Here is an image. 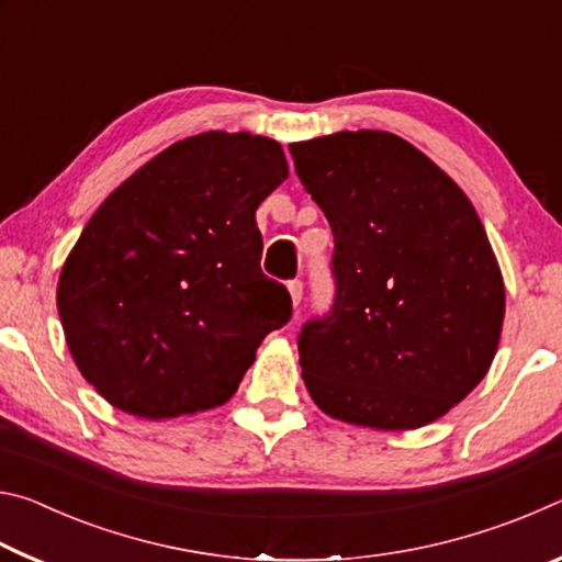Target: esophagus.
<instances>
[{"label": "esophagus", "instance_id": "1", "mask_svg": "<svg viewBox=\"0 0 562 562\" xmlns=\"http://www.w3.org/2000/svg\"><path fill=\"white\" fill-rule=\"evenodd\" d=\"M288 290H290V297H292L294 310H300V304H302V280L288 282Z\"/></svg>", "mask_w": 562, "mask_h": 562}]
</instances>
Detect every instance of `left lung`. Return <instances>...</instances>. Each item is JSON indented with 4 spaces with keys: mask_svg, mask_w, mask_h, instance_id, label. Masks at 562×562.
Wrapping results in <instances>:
<instances>
[{
    "mask_svg": "<svg viewBox=\"0 0 562 562\" xmlns=\"http://www.w3.org/2000/svg\"><path fill=\"white\" fill-rule=\"evenodd\" d=\"M290 154L335 235V302L297 337L310 396L379 431L436 422L486 376L506 315L471 201L386 131H339Z\"/></svg>",
    "mask_w": 562,
    "mask_h": 562,
    "instance_id": "obj_1",
    "label": "left lung"
}]
</instances>
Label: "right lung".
Listing matches in <instances>:
<instances>
[{
    "label": "right lung",
    "mask_w": 562,
    "mask_h": 562,
    "mask_svg": "<svg viewBox=\"0 0 562 562\" xmlns=\"http://www.w3.org/2000/svg\"><path fill=\"white\" fill-rule=\"evenodd\" d=\"M278 140L207 131L178 140L91 215L56 307L87 382L121 412L173 418L225 404L260 341L288 325L260 270L255 211L282 180Z\"/></svg>",
    "instance_id": "obj_1"
}]
</instances>
